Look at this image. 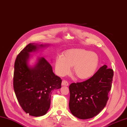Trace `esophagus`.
<instances>
[{
	"mask_svg": "<svg viewBox=\"0 0 127 127\" xmlns=\"http://www.w3.org/2000/svg\"><path fill=\"white\" fill-rule=\"evenodd\" d=\"M62 85H64V86H68V83L65 80H63V82H62Z\"/></svg>",
	"mask_w": 127,
	"mask_h": 127,
	"instance_id": "obj_1",
	"label": "esophagus"
}]
</instances>
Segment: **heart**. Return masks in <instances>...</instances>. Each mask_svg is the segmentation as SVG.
<instances>
[{
    "label": "heart",
    "mask_w": 127,
    "mask_h": 127,
    "mask_svg": "<svg viewBox=\"0 0 127 127\" xmlns=\"http://www.w3.org/2000/svg\"><path fill=\"white\" fill-rule=\"evenodd\" d=\"M99 58L96 53L83 49H72L66 51L63 57L57 56L55 71L59 76L68 74L71 66L78 78L85 79L92 77L97 68Z\"/></svg>",
    "instance_id": "obj_1"
}]
</instances>
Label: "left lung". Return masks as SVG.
<instances>
[{
	"label": "left lung",
	"mask_w": 127,
	"mask_h": 127,
	"mask_svg": "<svg viewBox=\"0 0 127 127\" xmlns=\"http://www.w3.org/2000/svg\"><path fill=\"white\" fill-rule=\"evenodd\" d=\"M113 76V69L104 64L87 81L71 83L69 107L72 114L82 120L99 114L108 100Z\"/></svg>",
	"instance_id": "obj_1"
}]
</instances>
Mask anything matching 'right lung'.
I'll return each mask as SVG.
<instances>
[{
	"mask_svg": "<svg viewBox=\"0 0 127 127\" xmlns=\"http://www.w3.org/2000/svg\"><path fill=\"white\" fill-rule=\"evenodd\" d=\"M48 45L30 43L17 55L15 62L14 89L26 113L34 117L45 115L50 108L51 94L61 87L62 80L54 73L51 64L41 57L33 67L28 61L30 53Z\"/></svg>",
	"mask_w": 127,
	"mask_h": 127,
	"instance_id": "1",
	"label": "right lung"
}]
</instances>
